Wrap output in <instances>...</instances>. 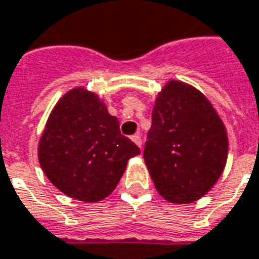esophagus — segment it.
Segmentation results:
<instances>
[{
  "label": "esophagus",
  "mask_w": 259,
  "mask_h": 259,
  "mask_svg": "<svg viewBox=\"0 0 259 259\" xmlns=\"http://www.w3.org/2000/svg\"><path fill=\"white\" fill-rule=\"evenodd\" d=\"M133 141H134V142H135V144L138 145L139 148H142V137H141L139 134H137V135H134Z\"/></svg>",
  "instance_id": "esophagus-1"
}]
</instances>
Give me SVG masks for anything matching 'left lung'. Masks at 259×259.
Instances as JSON below:
<instances>
[{
	"label": "left lung",
	"mask_w": 259,
	"mask_h": 259,
	"mask_svg": "<svg viewBox=\"0 0 259 259\" xmlns=\"http://www.w3.org/2000/svg\"><path fill=\"white\" fill-rule=\"evenodd\" d=\"M226 128L202 93L170 80L156 97L144 159L157 192L168 202L203 197L227 159Z\"/></svg>",
	"instance_id": "left-lung-1"
}]
</instances>
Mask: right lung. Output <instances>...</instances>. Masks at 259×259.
Returning a JSON list of instances; mask_svg holds the SVG:
<instances>
[{
  "label": "right lung",
  "mask_w": 259,
  "mask_h": 259,
  "mask_svg": "<svg viewBox=\"0 0 259 259\" xmlns=\"http://www.w3.org/2000/svg\"><path fill=\"white\" fill-rule=\"evenodd\" d=\"M139 153L138 146L120 133L117 117L83 88L60 99L38 142V162L51 184L85 202L109 197L126 162Z\"/></svg>",
  "instance_id": "obj_1"
}]
</instances>
